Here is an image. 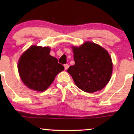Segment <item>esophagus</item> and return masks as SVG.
I'll list each match as a JSON object with an SVG mask.
<instances>
[{"instance_id": "obj_1", "label": "esophagus", "mask_w": 134, "mask_h": 134, "mask_svg": "<svg viewBox=\"0 0 134 134\" xmlns=\"http://www.w3.org/2000/svg\"><path fill=\"white\" fill-rule=\"evenodd\" d=\"M69 66L68 64H65V65H64V68H65V70H67V69L69 68Z\"/></svg>"}]
</instances>
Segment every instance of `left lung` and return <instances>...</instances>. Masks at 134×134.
I'll list each match as a JSON object with an SVG mask.
<instances>
[{
	"label": "left lung",
	"instance_id": "obj_1",
	"mask_svg": "<svg viewBox=\"0 0 134 134\" xmlns=\"http://www.w3.org/2000/svg\"><path fill=\"white\" fill-rule=\"evenodd\" d=\"M75 64L67 70L76 85L86 93L103 89L110 81L113 70L111 58L99 44L85 42L72 47Z\"/></svg>",
	"mask_w": 134,
	"mask_h": 134
}]
</instances>
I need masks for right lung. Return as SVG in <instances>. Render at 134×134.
<instances>
[{"instance_id": "1", "label": "right lung", "mask_w": 134, "mask_h": 134, "mask_svg": "<svg viewBox=\"0 0 134 134\" xmlns=\"http://www.w3.org/2000/svg\"><path fill=\"white\" fill-rule=\"evenodd\" d=\"M49 47L31 46L23 53L18 62L21 80L27 87L44 91L51 85L55 77L64 70L58 60L50 55Z\"/></svg>"}]
</instances>
